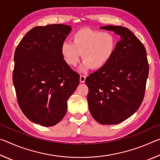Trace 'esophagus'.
<instances>
[{
    "label": "esophagus",
    "mask_w": 160,
    "mask_h": 160,
    "mask_svg": "<svg viewBox=\"0 0 160 160\" xmlns=\"http://www.w3.org/2000/svg\"><path fill=\"white\" fill-rule=\"evenodd\" d=\"M85 79H86V77L85 75H81L80 76V82H85Z\"/></svg>",
    "instance_id": "obj_1"
}]
</instances>
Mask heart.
<instances>
[{
    "mask_svg": "<svg viewBox=\"0 0 160 160\" xmlns=\"http://www.w3.org/2000/svg\"><path fill=\"white\" fill-rule=\"evenodd\" d=\"M72 43L65 42L61 53L70 66H76L82 54L84 68L97 70L104 68L114 55L117 38L112 32L82 28L72 36Z\"/></svg>",
    "mask_w": 160,
    "mask_h": 160,
    "instance_id": "obj_1",
    "label": "heart"
}]
</instances>
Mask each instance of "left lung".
<instances>
[{"label":"left lung","mask_w":160,"mask_h":160,"mask_svg":"<svg viewBox=\"0 0 160 160\" xmlns=\"http://www.w3.org/2000/svg\"><path fill=\"white\" fill-rule=\"evenodd\" d=\"M121 37L114 55L104 68L87 77L92 116L101 124L114 125L129 118L141 105L149 74L147 53L128 28L104 26Z\"/></svg>","instance_id":"8db88e82"}]
</instances>
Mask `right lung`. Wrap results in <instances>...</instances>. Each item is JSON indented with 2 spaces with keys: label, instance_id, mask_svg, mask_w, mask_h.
Listing matches in <instances>:
<instances>
[{
  "label": "right lung",
  "instance_id": "obj_1",
  "mask_svg": "<svg viewBox=\"0 0 160 160\" xmlns=\"http://www.w3.org/2000/svg\"><path fill=\"white\" fill-rule=\"evenodd\" d=\"M70 26L53 24L30 29L16 48L12 72L18 103L29 120L53 126L64 117L80 75L66 63L61 45Z\"/></svg>",
  "mask_w": 160,
  "mask_h": 160
}]
</instances>
